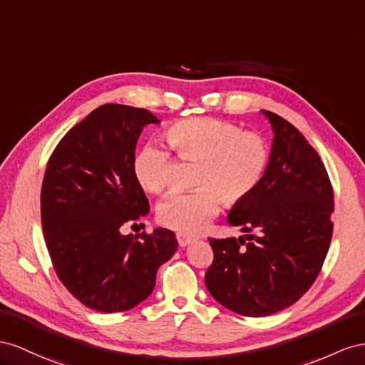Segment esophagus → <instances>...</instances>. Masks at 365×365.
<instances>
[{
  "instance_id": "1",
  "label": "esophagus",
  "mask_w": 365,
  "mask_h": 365,
  "mask_svg": "<svg viewBox=\"0 0 365 365\" xmlns=\"http://www.w3.org/2000/svg\"><path fill=\"white\" fill-rule=\"evenodd\" d=\"M195 240L194 237H190V235H186V234H182V232H179L177 234V242H179V246H182V247H185V246H188V245H191L192 242Z\"/></svg>"
}]
</instances>
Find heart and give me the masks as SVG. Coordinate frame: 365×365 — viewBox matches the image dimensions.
I'll return each mask as SVG.
<instances>
[{"label": "heart", "mask_w": 365, "mask_h": 365, "mask_svg": "<svg viewBox=\"0 0 365 365\" xmlns=\"http://www.w3.org/2000/svg\"><path fill=\"white\" fill-rule=\"evenodd\" d=\"M170 147L182 160L199 162L194 192H173L159 205V222L182 234L203 231L226 203L251 195L269 165L263 136L242 131L235 123L192 118L177 120L165 131ZM173 158L162 145H143L133 162V173L143 190L160 194L170 186Z\"/></svg>", "instance_id": "b5f03b06"}]
</instances>
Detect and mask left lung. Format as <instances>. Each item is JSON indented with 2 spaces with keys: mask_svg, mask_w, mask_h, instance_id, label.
I'll list each match as a JSON object with an SVG mask.
<instances>
[{
  "mask_svg": "<svg viewBox=\"0 0 365 365\" xmlns=\"http://www.w3.org/2000/svg\"><path fill=\"white\" fill-rule=\"evenodd\" d=\"M274 130L267 170L227 222L243 237L207 238L214 262L205 284L226 309L267 317L314 284L333 232V190L318 153L292 123L263 110Z\"/></svg>",
  "mask_w": 365,
  "mask_h": 365,
  "instance_id": "obj_1",
  "label": "left lung"
}]
</instances>
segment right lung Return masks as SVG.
<instances>
[{
  "instance_id": "1",
  "label": "right lung",
  "mask_w": 365,
  "mask_h": 365,
  "mask_svg": "<svg viewBox=\"0 0 365 365\" xmlns=\"http://www.w3.org/2000/svg\"><path fill=\"white\" fill-rule=\"evenodd\" d=\"M159 122L145 108L106 103L61 139L47 163L41 220L51 263L73 297L103 314L147 299L179 246L170 229L120 232L150 212L133 162L143 127Z\"/></svg>"
}]
</instances>
